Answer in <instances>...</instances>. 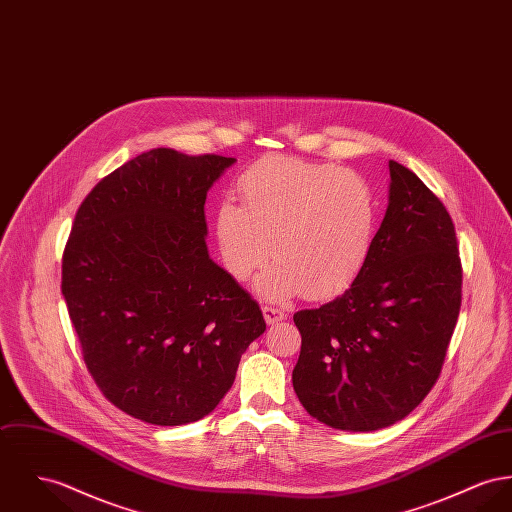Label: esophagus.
I'll return each instance as SVG.
<instances>
[{
	"mask_svg": "<svg viewBox=\"0 0 512 512\" xmlns=\"http://www.w3.org/2000/svg\"><path fill=\"white\" fill-rule=\"evenodd\" d=\"M262 312H264V318H266L268 324H277V322H281L285 318V312L279 310V308L272 307V305H264Z\"/></svg>",
	"mask_w": 512,
	"mask_h": 512,
	"instance_id": "34e87169",
	"label": "esophagus"
}]
</instances>
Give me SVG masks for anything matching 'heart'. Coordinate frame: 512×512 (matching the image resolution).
<instances>
[{"instance_id": "heart-1", "label": "heart", "mask_w": 512, "mask_h": 512, "mask_svg": "<svg viewBox=\"0 0 512 512\" xmlns=\"http://www.w3.org/2000/svg\"><path fill=\"white\" fill-rule=\"evenodd\" d=\"M242 205L225 200L215 213L223 266L273 301L299 291L324 297L363 268L376 231L371 186L353 172L293 157H270L240 176ZM273 250H269V240Z\"/></svg>"}]
</instances>
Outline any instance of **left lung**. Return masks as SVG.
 Here are the masks:
<instances>
[{"instance_id":"left-lung-1","label":"left lung","mask_w":512,"mask_h":512,"mask_svg":"<svg viewBox=\"0 0 512 512\" xmlns=\"http://www.w3.org/2000/svg\"><path fill=\"white\" fill-rule=\"evenodd\" d=\"M371 252L334 301L299 310L293 388L308 415L353 433L404 419L443 369L462 303L452 219L415 172L390 161Z\"/></svg>"}]
</instances>
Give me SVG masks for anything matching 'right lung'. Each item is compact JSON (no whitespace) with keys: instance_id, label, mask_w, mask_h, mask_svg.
Masks as SVG:
<instances>
[{"instance_id":"right-lung-1","label":"right lung","mask_w":512,"mask_h":512,"mask_svg":"<svg viewBox=\"0 0 512 512\" xmlns=\"http://www.w3.org/2000/svg\"><path fill=\"white\" fill-rule=\"evenodd\" d=\"M235 161L151 149L75 213L62 295L85 365L116 408L151 425L211 413L266 330L258 303L205 244L207 192Z\"/></svg>"}]
</instances>
